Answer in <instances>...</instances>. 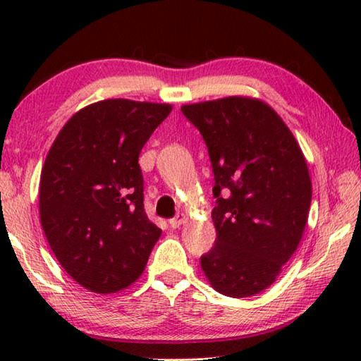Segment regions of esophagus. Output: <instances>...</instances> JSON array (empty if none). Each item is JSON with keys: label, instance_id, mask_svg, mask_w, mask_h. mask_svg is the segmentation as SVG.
<instances>
[{"label": "esophagus", "instance_id": "1", "mask_svg": "<svg viewBox=\"0 0 361 361\" xmlns=\"http://www.w3.org/2000/svg\"><path fill=\"white\" fill-rule=\"evenodd\" d=\"M183 221H185V213H176V216L172 218L169 221L170 223V228H173V229L180 228V226L183 224Z\"/></svg>", "mask_w": 361, "mask_h": 361}]
</instances>
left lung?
<instances>
[{
    "label": "left lung",
    "instance_id": "obj_1",
    "mask_svg": "<svg viewBox=\"0 0 361 361\" xmlns=\"http://www.w3.org/2000/svg\"><path fill=\"white\" fill-rule=\"evenodd\" d=\"M181 111L205 140L215 175L216 240L200 266L221 295H258L301 242L312 200L307 162L266 102L234 95Z\"/></svg>",
    "mask_w": 361,
    "mask_h": 361
}]
</instances>
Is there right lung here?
I'll return each instance as SVG.
<instances>
[{
  "mask_svg": "<svg viewBox=\"0 0 361 361\" xmlns=\"http://www.w3.org/2000/svg\"><path fill=\"white\" fill-rule=\"evenodd\" d=\"M170 111L167 103H92L71 116L47 152L42 231L66 274L89 291L130 286L161 237L145 213L138 156Z\"/></svg>",
  "mask_w": 361,
  "mask_h": 361,
  "instance_id": "obj_1",
  "label": "right lung"
}]
</instances>
